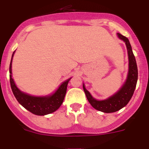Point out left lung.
Segmentation results:
<instances>
[{"label": "left lung", "instance_id": "1", "mask_svg": "<svg viewBox=\"0 0 149 149\" xmlns=\"http://www.w3.org/2000/svg\"><path fill=\"white\" fill-rule=\"evenodd\" d=\"M117 35L119 38L123 40L126 44L129 57V72L127 79L124 86L117 93L105 100H97L94 99L90 93L85 89L84 86H83L85 95L91 105L96 110L104 113H113L125 107L133 95L138 81V68L136 60L132 52L129 40L120 33H117Z\"/></svg>", "mask_w": 149, "mask_h": 149}]
</instances>
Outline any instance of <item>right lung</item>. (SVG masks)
I'll list each match as a JSON object with an SVG mask.
<instances>
[{
	"instance_id": "1",
	"label": "right lung",
	"mask_w": 149,
	"mask_h": 149,
	"mask_svg": "<svg viewBox=\"0 0 149 149\" xmlns=\"http://www.w3.org/2000/svg\"><path fill=\"white\" fill-rule=\"evenodd\" d=\"M15 52V51H14ZM13 52L11 63L9 66V79L11 84V90L15 96L16 99L24 108L31 112L32 113L38 116H44L49 114L57 111L64 100L65 96L67 86L70 79L63 82L59 89L53 94L52 96L49 97H34L22 92L14 84L11 76V62H12Z\"/></svg>"
}]
</instances>
